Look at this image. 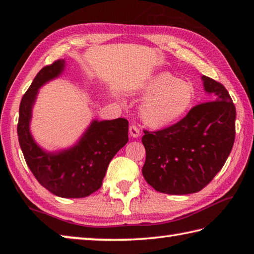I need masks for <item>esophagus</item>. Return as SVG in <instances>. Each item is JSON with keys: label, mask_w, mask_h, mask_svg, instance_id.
I'll return each mask as SVG.
<instances>
[{"label": "esophagus", "mask_w": 254, "mask_h": 254, "mask_svg": "<svg viewBox=\"0 0 254 254\" xmlns=\"http://www.w3.org/2000/svg\"><path fill=\"white\" fill-rule=\"evenodd\" d=\"M128 132H130V135L133 136V137H137V136H140V134H141V131H140L139 127L135 126V124H132L130 128H128Z\"/></svg>", "instance_id": "esophagus-1"}]
</instances>
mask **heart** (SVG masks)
<instances>
[{"label": "heart", "mask_w": 254, "mask_h": 254, "mask_svg": "<svg viewBox=\"0 0 254 254\" xmlns=\"http://www.w3.org/2000/svg\"><path fill=\"white\" fill-rule=\"evenodd\" d=\"M141 93L147 97L140 106V115L151 127H165L177 122L189 111L195 98L192 85L168 71L149 77Z\"/></svg>", "instance_id": "b5f03b06"}]
</instances>
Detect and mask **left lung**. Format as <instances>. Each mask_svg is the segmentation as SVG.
Returning <instances> with one entry per match:
<instances>
[{"mask_svg":"<svg viewBox=\"0 0 254 254\" xmlns=\"http://www.w3.org/2000/svg\"><path fill=\"white\" fill-rule=\"evenodd\" d=\"M209 102L192 107L177 123L158 131L144 130L142 175L157 191L171 195L197 192L212 182L231 153L236 111L221 83L201 77Z\"/></svg>","mask_w":254,"mask_h":254,"instance_id":"1","label":"left lung"}]
</instances>
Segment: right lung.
<instances>
[{"instance_id": "right-lung-1", "label": "right lung", "mask_w": 254, "mask_h": 254, "mask_svg": "<svg viewBox=\"0 0 254 254\" xmlns=\"http://www.w3.org/2000/svg\"><path fill=\"white\" fill-rule=\"evenodd\" d=\"M64 63L56 60L34 77L20 103L18 136L24 160L42 187L64 198H81L101 188L112 158L127 143L128 122L94 121L75 147L59 153H47L38 147L29 132L32 105L38 88L57 77Z\"/></svg>"}]
</instances>
